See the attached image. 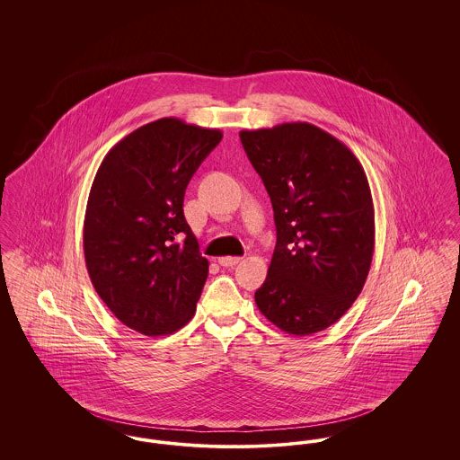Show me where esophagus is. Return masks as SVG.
<instances>
[{
  "label": "esophagus",
  "mask_w": 460,
  "mask_h": 460,
  "mask_svg": "<svg viewBox=\"0 0 460 460\" xmlns=\"http://www.w3.org/2000/svg\"><path fill=\"white\" fill-rule=\"evenodd\" d=\"M217 262H219L222 267H233V265L241 262V259L240 257H220Z\"/></svg>",
  "instance_id": "34e87169"
}]
</instances>
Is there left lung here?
Here are the masks:
<instances>
[{"instance_id":"obj_1","label":"left lung","mask_w":460,"mask_h":460,"mask_svg":"<svg viewBox=\"0 0 460 460\" xmlns=\"http://www.w3.org/2000/svg\"><path fill=\"white\" fill-rule=\"evenodd\" d=\"M270 197L278 243L255 304L281 331L334 324L360 295L374 253V205L360 162L308 122L241 131Z\"/></svg>"}]
</instances>
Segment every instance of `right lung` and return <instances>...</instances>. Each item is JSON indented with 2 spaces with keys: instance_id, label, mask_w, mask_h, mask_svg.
I'll use <instances>...</instances> for the list:
<instances>
[{
  "instance_id": "1",
  "label": "right lung",
  "mask_w": 460,
  "mask_h": 460,
  "mask_svg": "<svg viewBox=\"0 0 460 460\" xmlns=\"http://www.w3.org/2000/svg\"><path fill=\"white\" fill-rule=\"evenodd\" d=\"M222 139L165 117L120 139L89 191L84 259L91 283L111 314L145 336L175 332L191 321L208 276L184 219V191Z\"/></svg>"
}]
</instances>
